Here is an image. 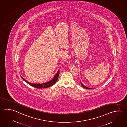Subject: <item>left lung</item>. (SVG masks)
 Segmentation results:
<instances>
[{"label": "left lung", "mask_w": 127, "mask_h": 127, "mask_svg": "<svg viewBox=\"0 0 127 127\" xmlns=\"http://www.w3.org/2000/svg\"><path fill=\"white\" fill-rule=\"evenodd\" d=\"M81 85L83 86V87H84V88H85V89H92V88H88V87H86V86H85V85H83V84H82V83H81Z\"/></svg>", "instance_id": "1"}]
</instances>
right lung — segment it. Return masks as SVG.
Wrapping results in <instances>:
<instances>
[{
  "instance_id": "right-lung-1",
  "label": "right lung",
  "mask_w": 127,
  "mask_h": 127,
  "mask_svg": "<svg viewBox=\"0 0 127 127\" xmlns=\"http://www.w3.org/2000/svg\"><path fill=\"white\" fill-rule=\"evenodd\" d=\"M59 74H60V71L59 70L57 73L55 75L52 80L49 81L48 82L43 83V84H32V83H30L27 81H26V80H25V79L23 78L21 76V77L22 78L24 81H26V83H28V84H29L31 86H32L33 87L37 88V89H42V88H48L50 86H51V85L55 84V83L57 81V80L58 79Z\"/></svg>"
}]
</instances>
